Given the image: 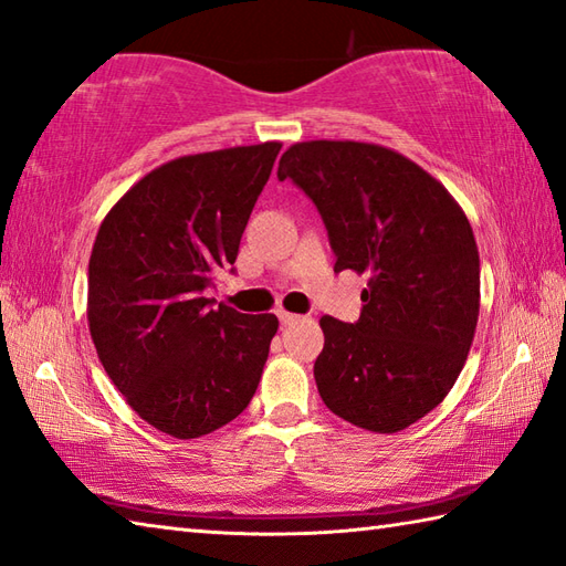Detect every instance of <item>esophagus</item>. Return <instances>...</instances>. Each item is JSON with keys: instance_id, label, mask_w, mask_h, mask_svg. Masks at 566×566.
Masks as SVG:
<instances>
[{"instance_id": "34e87169", "label": "esophagus", "mask_w": 566, "mask_h": 566, "mask_svg": "<svg viewBox=\"0 0 566 566\" xmlns=\"http://www.w3.org/2000/svg\"><path fill=\"white\" fill-rule=\"evenodd\" d=\"M276 316H280V322H282V326H290V324H296L300 322L302 316H296V314H292V312H284V310H280L276 312Z\"/></svg>"}]
</instances>
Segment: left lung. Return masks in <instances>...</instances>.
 <instances>
[{
  "label": "left lung",
  "mask_w": 566,
  "mask_h": 566,
  "mask_svg": "<svg viewBox=\"0 0 566 566\" xmlns=\"http://www.w3.org/2000/svg\"><path fill=\"white\" fill-rule=\"evenodd\" d=\"M276 178L316 205L334 272L368 274L356 324L318 322V396L348 423L398 433L448 396L475 336L480 254L465 212L413 160L374 143H294Z\"/></svg>",
  "instance_id": "8db88e82"
}]
</instances>
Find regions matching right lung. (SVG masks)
<instances>
[{"label":"right lung","instance_id":"right-lung-1","mask_svg":"<svg viewBox=\"0 0 566 566\" xmlns=\"http://www.w3.org/2000/svg\"><path fill=\"white\" fill-rule=\"evenodd\" d=\"M282 143L182 156L113 205L88 260V328L108 378L172 438L208 436L256 390L274 314L202 296L234 264Z\"/></svg>","mask_w":566,"mask_h":566}]
</instances>
